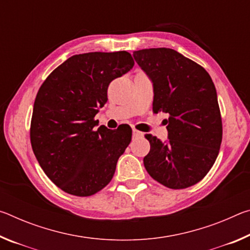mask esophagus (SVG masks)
Wrapping results in <instances>:
<instances>
[{"mask_svg":"<svg viewBox=\"0 0 250 250\" xmlns=\"http://www.w3.org/2000/svg\"><path fill=\"white\" fill-rule=\"evenodd\" d=\"M141 137H143V133L141 132V131L133 129V138H141Z\"/></svg>","mask_w":250,"mask_h":250,"instance_id":"esophagus-1","label":"esophagus"}]
</instances>
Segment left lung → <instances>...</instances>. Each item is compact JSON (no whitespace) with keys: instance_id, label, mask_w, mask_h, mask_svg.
I'll list each match as a JSON object with an SVG mask.
<instances>
[{"instance_id":"8db88e82","label":"left lung","mask_w":250,"mask_h":250,"mask_svg":"<svg viewBox=\"0 0 250 250\" xmlns=\"http://www.w3.org/2000/svg\"><path fill=\"white\" fill-rule=\"evenodd\" d=\"M133 57L153 82V112L168 113L167 143L146 134L151 146L143 159L146 170L168 188L195 185L216 161L223 138L213 80L201 65L174 49H141Z\"/></svg>"}]
</instances>
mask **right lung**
<instances>
[{"instance_id":"obj_1","label":"right lung","mask_w":250,"mask_h":250,"mask_svg":"<svg viewBox=\"0 0 250 250\" xmlns=\"http://www.w3.org/2000/svg\"><path fill=\"white\" fill-rule=\"evenodd\" d=\"M133 65L125 50L74 55L40 87L29 129L32 149L49 180L70 195L91 196L107 186L129 146L132 130L94 128L109 83Z\"/></svg>"}]
</instances>
